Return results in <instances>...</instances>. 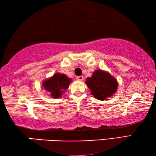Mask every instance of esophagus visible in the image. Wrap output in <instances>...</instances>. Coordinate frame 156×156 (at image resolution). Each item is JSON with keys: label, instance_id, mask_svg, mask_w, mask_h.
Instances as JSON below:
<instances>
[{"label": "esophagus", "instance_id": "1", "mask_svg": "<svg viewBox=\"0 0 156 156\" xmlns=\"http://www.w3.org/2000/svg\"><path fill=\"white\" fill-rule=\"evenodd\" d=\"M83 76H76V80H79V81H82L83 80Z\"/></svg>", "mask_w": 156, "mask_h": 156}]
</instances>
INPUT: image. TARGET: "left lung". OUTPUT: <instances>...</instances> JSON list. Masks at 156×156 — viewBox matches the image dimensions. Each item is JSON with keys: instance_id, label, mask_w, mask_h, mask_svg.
<instances>
[{"instance_id": "obj_1", "label": "left lung", "mask_w": 156, "mask_h": 156, "mask_svg": "<svg viewBox=\"0 0 156 156\" xmlns=\"http://www.w3.org/2000/svg\"><path fill=\"white\" fill-rule=\"evenodd\" d=\"M86 85L91 90V94L99 100H104L115 93L117 88L115 79L108 73L97 70L91 77L86 79Z\"/></svg>"}]
</instances>
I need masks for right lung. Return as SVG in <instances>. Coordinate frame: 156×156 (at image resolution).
Instances as JSON below:
<instances>
[{
    "mask_svg": "<svg viewBox=\"0 0 156 156\" xmlns=\"http://www.w3.org/2000/svg\"><path fill=\"white\" fill-rule=\"evenodd\" d=\"M70 81L71 79L68 78L65 75L57 73L49 80L43 81V86L49 92L51 96L58 98L68 88Z\"/></svg>",
    "mask_w": 156,
    "mask_h": 156,
    "instance_id": "1",
    "label": "right lung"
}]
</instances>
